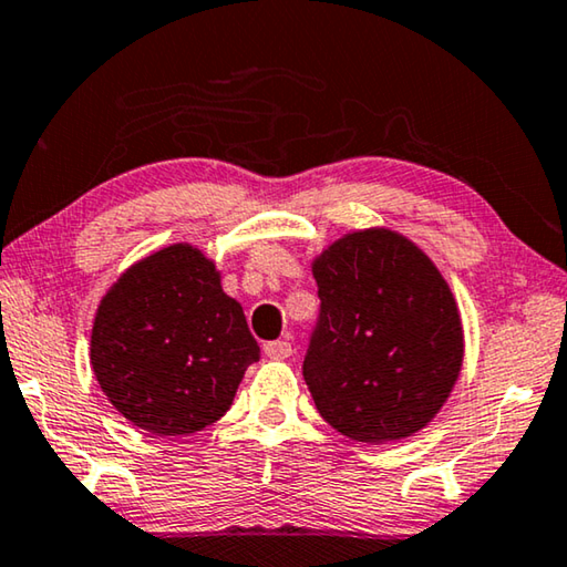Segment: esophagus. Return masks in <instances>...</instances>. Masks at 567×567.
I'll use <instances>...</instances> for the list:
<instances>
[{
    "label": "esophagus",
    "instance_id": "34e87169",
    "mask_svg": "<svg viewBox=\"0 0 567 567\" xmlns=\"http://www.w3.org/2000/svg\"><path fill=\"white\" fill-rule=\"evenodd\" d=\"M265 355L275 358V361H285V358L292 355V346L287 340H269V343H265Z\"/></svg>",
    "mask_w": 567,
    "mask_h": 567
}]
</instances>
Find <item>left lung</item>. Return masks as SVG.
<instances>
[{
  "label": "left lung",
  "mask_w": 567,
  "mask_h": 567,
  "mask_svg": "<svg viewBox=\"0 0 567 567\" xmlns=\"http://www.w3.org/2000/svg\"><path fill=\"white\" fill-rule=\"evenodd\" d=\"M320 312L302 361L320 416L355 442L424 429L452 393L464 338L452 290L406 237L365 229L316 259Z\"/></svg>",
  "instance_id": "1"
}]
</instances>
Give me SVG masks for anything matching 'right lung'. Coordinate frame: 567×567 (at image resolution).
<instances>
[{"mask_svg":"<svg viewBox=\"0 0 567 567\" xmlns=\"http://www.w3.org/2000/svg\"><path fill=\"white\" fill-rule=\"evenodd\" d=\"M259 346L199 249L174 245L118 277L97 308L90 363L107 401L156 436L229 411Z\"/></svg>","mask_w":567,"mask_h":567,"instance_id":"obj_1","label":"right lung"}]
</instances>
